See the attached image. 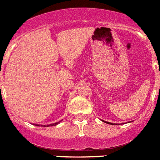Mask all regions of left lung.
Returning <instances> with one entry per match:
<instances>
[{
	"label": "left lung",
	"mask_w": 160,
	"mask_h": 160,
	"mask_svg": "<svg viewBox=\"0 0 160 160\" xmlns=\"http://www.w3.org/2000/svg\"><path fill=\"white\" fill-rule=\"evenodd\" d=\"M106 122V123H109V122ZM110 124H111V123H110Z\"/></svg>",
	"instance_id": "8db88e82"
}]
</instances>
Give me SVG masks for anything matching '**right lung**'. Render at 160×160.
<instances>
[{
    "label": "right lung",
    "mask_w": 160,
    "mask_h": 160,
    "mask_svg": "<svg viewBox=\"0 0 160 160\" xmlns=\"http://www.w3.org/2000/svg\"><path fill=\"white\" fill-rule=\"evenodd\" d=\"M57 124H58V123H54V124H51V126H54V125H57ZM38 126V125H37ZM47 127H49L48 125L47 126Z\"/></svg>",
    "instance_id": "1"
}]
</instances>
